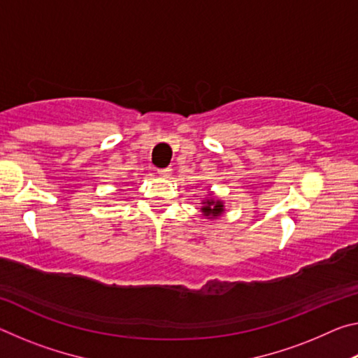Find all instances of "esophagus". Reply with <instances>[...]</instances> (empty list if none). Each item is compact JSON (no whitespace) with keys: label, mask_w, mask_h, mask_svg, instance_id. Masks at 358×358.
Returning <instances> with one entry per match:
<instances>
[{"label":"esophagus","mask_w":358,"mask_h":358,"mask_svg":"<svg viewBox=\"0 0 358 358\" xmlns=\"http://www.w3.org/2000/svg\"><path fill=\"white\" fill-rule=\"evenodd\" d=\"M159 175L162 178H171V175H172V169L171 167H167V169H161L159 171Z\"/></svg>","instance_id":"obj_1"}]
</instances>
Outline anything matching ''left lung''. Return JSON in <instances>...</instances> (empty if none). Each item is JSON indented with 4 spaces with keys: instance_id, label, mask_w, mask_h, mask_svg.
Returning <instances> with one entry per match:
<instances>
[{
    "instance_id": "1",
    "label": "left lung",
    "mask_w": 358,
    "mask_h": 358,
    "mask_svg": "<svg viewBox=\"0 0 358 358\" xmlns=\"http://www.w3.org/2000/svg\"><path fill=\"white\" fill-rule=\"evenodd\" d=\"M201 203H202L201 211L207 220H216V217L222 216L224 211H226V208H224L226 205H224V202L220 197L215 196L213 191H208V197H205Z\"/></svg>"
}]
</instances>
